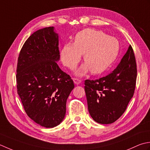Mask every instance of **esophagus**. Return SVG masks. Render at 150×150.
<instances>
[{"mask_svg":"<svg viewBox=\"0 0 150 150\" xmlns=\"http://www.w3.org/2000/svg\"><path fill=\"white\" fill-rule=\"evenodd\" d=\"M73 81H74V83L76 85H79L81 83V80L78 78H73Z\"/></svg>","mask_w":150,"mask_h":150,"instance_id":"obj_1","label":"esophagus"}]
</instances>
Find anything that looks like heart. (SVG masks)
I'll return each mask as SVG.
<instances>
[{"label":"heart","mask_w":150,"mask_h":150,"mask_svg":"<svg viewBox=\"0 0 150 150\" xmlns=\"http://www.w3.org/2000/svg\"><path fill=\"white\" fill-rule=\"evenodd\" d=\"M119 42L114 37L102 32L85 29L76 35L73 44L63 46L61 57L63 65L73 69L83 54L85 65L79 68L76 74L83 76L89 71L93 74L103 72L117 59Z\"/></svg>","instance_id":"heart-1"}]
</instances>
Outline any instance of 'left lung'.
<instances>
[{"mask_svg":"<svg viewBox=\"0 0 150 150\" xmlns=\"http://www.w3.org/2000/svg\"><path fill=\"white\" fill-rule=\"evenodd\" d=\"M137 74L135 54L130 45L113 71L98 79L85 81L88 110L94 121L111 124L123 115L135 92Z\"/></svg>","mask_w":150,"mask_h":150,"instance_id":"left-lung-1","label":"left lung"}]
</instances>
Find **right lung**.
I'll return each instance as SVG.
<instances>
[{"mask_svg": "<svg viewBox=\"0 0 150 150\" xmlns=\"http://www.w3.org/2000/svg\"><path fill=\"white\" fill-rule=\"evenodd\" d=\"M54 27L35 32L24 42L17 66V89L24 111L40 126L51 128L63 120L66 103L74 88L71 76L62 71L58 35Z\"/></svg>", "mask_w": 150, "mask_h": 150, "instance_id": "obj_1", "label": "right lung"}]
</instances>
